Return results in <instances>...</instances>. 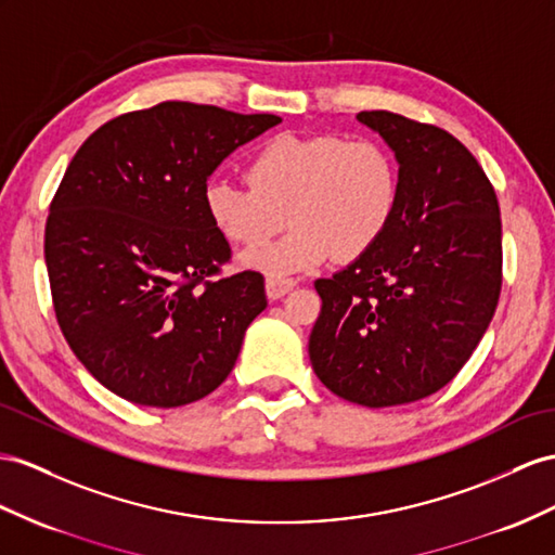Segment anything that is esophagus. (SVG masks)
Listing matches in <instances>:
<instances>
[{
	"label": "esophagus",
	"mask_w": 555,
	"mask_h": 555,
	"mask_svg": "<svg viewBox=\"0 0 555 555\" xmlns=\"http://www.w3.org/2000/svg\"><path fill=\"white\" fill-rule=\"evenodd\" d=\"M295 288L293 279H281V276H267L264 291L269 300H281L283 295H288Z\"/></svg>",
	"instance_id": "34e87169"
}]
</instances>
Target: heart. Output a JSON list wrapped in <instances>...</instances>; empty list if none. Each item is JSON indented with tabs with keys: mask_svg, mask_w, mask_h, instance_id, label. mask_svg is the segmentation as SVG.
<instances>
[{
	"mask_svg": "<svg viewBox=\"0 0 555 555\" xmlns=\"http://www.w3.org/2000/svg\"><path fill=\"white\" fill-rule=\"evenodd\" d=\"M248 184L210 180L204 206L232 244L255 246L283 217L291 232L241 262L269 276L305 272L335 255L359 260L387 234L401 202V173L387 145L337 133H281L250 156Z\"/></svg>",
	"mask_w": 555,
	"mask_h": 555,
	"instance_id": "b5f03b06",
	"label": "heart"
}]
</instances>
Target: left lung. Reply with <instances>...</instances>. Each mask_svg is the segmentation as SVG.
I'll list each match as a JSON object with an SVG mask.
<instances>
[{"instance_id":"left-lung-1","label":"left lung","mask_w":555,"mask_h":555,"mask_svg":"<svg viewBox=\"0 0 555 555\" xmlns=\"http://www.w3.org/2000/svg\"><path fill=\"white\" fill-rule=\"evenodd\" d=\"M357 119L401 164L399 210L379 244L317 279V377L365 408L443 389L478 347L502 293V218L486 170L448 131L387 109Z\"/></svg>"}]
</instances>
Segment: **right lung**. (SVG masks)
I'll use <instances>...</instances> for the list:
<instances>
[{
  "mask_svg": "<svg viewBox=\"0 0 555 555\" xmlns=\"http://www.w3.org/2000/svg\"><path fill=\"white\" fill-rule=\"evenodd\" d=\"M279 121L166 101L109 119L73 156L44 234L53 311L112 393L180 408L232 373L267 307L264 276L222 274L232 248L204 190L227 154Z\"/></svg>",
  "mask_w": 555,
  "mask_h": 555,
  "instance_id": "obj_1",
  "label": "right lung"
}]
</instances>
